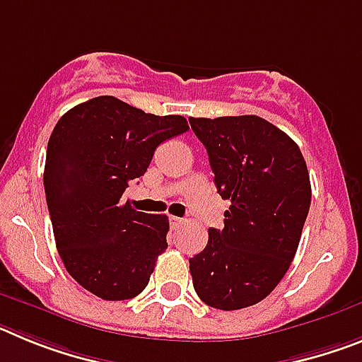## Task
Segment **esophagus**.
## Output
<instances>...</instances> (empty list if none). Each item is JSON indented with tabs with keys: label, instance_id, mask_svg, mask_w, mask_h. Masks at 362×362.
<instances>
[{
	"label": "esophagus",
	"instance_id": "34e87169",
	"mask_svg": "<svg viewBox=\"0 0 362 362\" xmlns=\"http://www.w3.org/2000/svg\"><path fill=\"white\" fill-rule=\"evenodd\" d=\"M185 219H181V217H170V226L174 230H177L179 226H183Z\"/></svg>",
	"mask_w": 362,
	"mask_h": 362
}]
</instances>
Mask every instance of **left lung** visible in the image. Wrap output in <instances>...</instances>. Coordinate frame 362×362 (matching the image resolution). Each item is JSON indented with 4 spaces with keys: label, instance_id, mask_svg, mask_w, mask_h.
Wrapping results in <instances>:
<instances>
[{
    "label": "left lung",
    "instance_id": "1",
    "mask_svg": "<svg viewBox=\"0 0 362 362\" xmlns=\"http://www.w3.org/2000/svg\"><path fill=\"white\" fill-rule=\"evenodd\" d=\"M209 152L214 183L230 199L225 228L209 230L190 257L192 283L217 310L257 305L283 279L312 201L305 158L292 137L259 116L190 117Z\"/></svg>",
    "mask_w": 362,
    "mask_h": 362
}]
</instances>
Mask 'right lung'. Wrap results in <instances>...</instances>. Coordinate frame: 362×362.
Here are the masks:
<instances>
[{"label":"right lung","mask_w":362,"mask_h":362,"mask_svg":"<svg viewBox=\"0 0 362 362\" xmlns=\"http://www.w3.org/2000/svg\"><path fill=\"white\" fill-rule=\"evenodd\" d=\"M188 130L183 116H153L114 95L70 108L54 127L45 196L66 272L94 296L124 300L148 284L166 250L168 217L123 203L159 145Z\"/></svg>","instance_id":"add662e5"}]
</instances>
